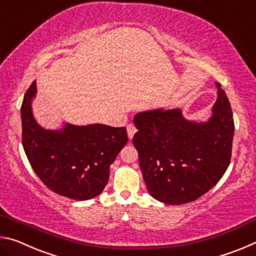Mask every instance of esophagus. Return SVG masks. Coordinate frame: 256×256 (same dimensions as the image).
Segmentation results:
<instances>
[{
    "label": "esophagus",
    "instance_id": "esophagus-1",
    "mask_svg": "<svg viewBox=\"0 0 256 256\" xmlns=\"http://www.w3.org/2000/svg\"><path fill=\"white\" fill-rule=\"evenodd\" d=\"M126 130H128V138H130V140H131V138H133V136H134V133L136 132V128L134 126L133 124H128Z\"/></svg>",
    "mask_w": 256,
    "mask_h": 256
}]
</instances>
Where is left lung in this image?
I'll return each mask as SVG.
<instances>
[{
    "instance_id": "8db88e82",
    "label": "left lung",
    "mask_w": 256,
    "mask_h": 256,
    "mask_svg": "<svg viewBox=\"0 0 256 256\" xmlns=\"http://www.w3.org/2000/svg\"><path fill=\"white\" fill-rule=\"evenodd\" d=\"M218 98L206 123L186 120L180 110L134 116L133 144L146 190L166 204H184L210 190L230 164L234 118L230 102L216 82Z\"/></svg>"
}]
</instances>
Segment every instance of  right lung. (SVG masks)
I'll return each instance as SVG.
<instances>
[{"instance_id": "obj_1", "label": "right lung", "mask_w": 256, "mask_h": 256, "mask_svg": "<svg viewBox=\"0 0 256 256\" xmlns=\"http://www.w3.org/2000/svg\"><path fill=\"white\" fill-rule=\"evenodd\" d=\"M36 89L34 81L21 105L22 146L34 172L60 196L80 201L97 196L110 178V166L126 144V128L102 124L42 128L32 112Z\"/></svg>"}]
</instances>
